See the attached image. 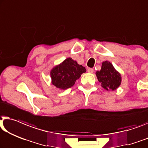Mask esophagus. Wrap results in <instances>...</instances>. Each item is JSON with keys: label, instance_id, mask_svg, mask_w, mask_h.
<instances>
[{"label": "esophagus", "instance_id": "esophagus-1", "mask_svg": "<svg viewBox=\"0 0 148 148\" xmlns=\"http://www.w3.org/2000/svg\"><path fill=\"white\" fill-rule=\"evenodd\" d=\"M87 72L89 73H93V69H92V68H89V69H87Z\"/></svg>", "mask_w": 148, "mask_h": 148}]
</instances>
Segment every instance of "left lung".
<instances>
[{"label": "left lung", "mask_w": 148, "mask_h": 148, "mask_svg": "<svg viewBox=\"0 0 148 148\" xmlns=\"http://www.w3.org/2000/svg\"><path fill=\"white\" fill-rule=\"evenodd\" d=\"M95 75L101 83V86L107 91H115L121 83L120 73L117 71L112 63L108 61L102 62L101 70L97 71Z\"/></svg>", "instance_id": "obj_1"}]
</instances>
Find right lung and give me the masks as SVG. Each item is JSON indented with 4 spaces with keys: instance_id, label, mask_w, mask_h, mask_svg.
I'll return each instance as SVG.
<instances>
[{
    "instance_id": "add662e5",
    "label": "right lung",
    "mask_w": 148,
    "mask_h": 148,
    "mask_svg": "<svg viewBox=\"0 0 148 148\" xmlns=\"http://www.w3.org/2000/svg\"><path fill=\"white\" fill-rule=\"evenodd\" d=\"M85 72V67L69 57L51 70V83L57 88L65 90L73 86L76 80Z\"/></svg>"
}]
</instances>
